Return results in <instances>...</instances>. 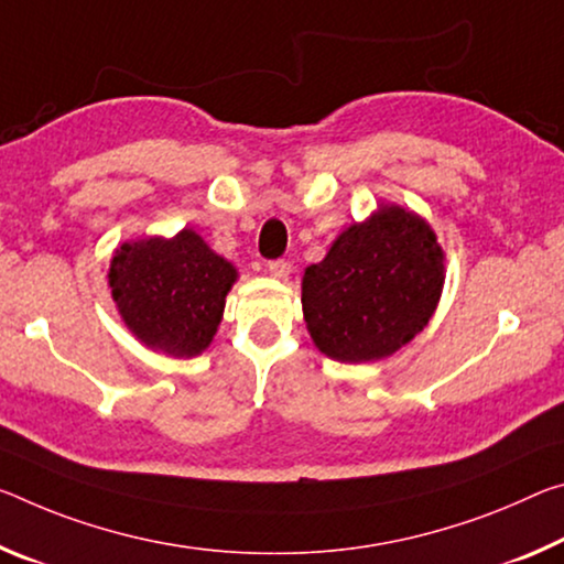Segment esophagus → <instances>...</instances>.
<instances>
[{"instance_id": "1", "label": "esophagus", "mask_w": 564, "mask_h": 564, "mask_svg": "<svg viewBox=\"0 0 564 564\" xmlns=\"http://www.w3.org/2000/svg\"><path fill=\"white\" fill-rule=\"evenodd\" d=\"M268 273H271L275 281H285L291 275V263L289 261H271L268 263Z\"/></svg>"}]
</instances>
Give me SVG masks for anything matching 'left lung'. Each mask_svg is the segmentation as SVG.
<instances>
[{"label":"left lung","instance_id":"obj_1","mask_svg":"<svg viewBox=\"0 0 564 564\" xmlns=\"http://www.w3.org/2000/svg\"><path fill=\"white\" fill-rule=\"evenodd\" d=\"M442 289L444 250L432 226L414 210L379 203L303 271V321L328 359L379 361L429 324Z\"/></svg>","mask_w":564,"mask_h":564}]
</instances>
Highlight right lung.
<instances>
[{
    "instance_id": "add662e5",
    "label": "right lung",
    "mask_w": 564,
    "mask_h": 564,
    "mask_svg": "<svg viewBox=\"0 0 564 564\" xmlns=\"http://www.w3.org/2000/svg\"><path fill=\"white\" fill-rule=\"evenodd\" d=\"M236 281L238 268L193 228L124 240L107 271L122 324L142 346L175 359H193L213 344Z\"/></svg>"
}]
</instances>
